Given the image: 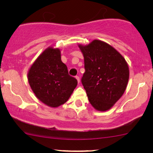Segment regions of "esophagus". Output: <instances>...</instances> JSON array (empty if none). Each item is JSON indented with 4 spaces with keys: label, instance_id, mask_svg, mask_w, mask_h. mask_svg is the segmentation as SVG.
I'll list each match as a JSON object with an SVG mask.
<instances>
[{
    "label": "esophagus",
    "instance_id": "esophagus-1",
    "mask_svg": "<svg viewBox=\"0 0 153 153\" xmlns=\"http://www.w3.org/2000/svg\"><path fill=\"white\" fill-rule=\"evenodd\" d=\"M75 78H76V79L77 80V81H78V83L80 82V79H79V76H75Z\"/></svg>",
    "mask_w": 153,
    "mask_h": 153
}]
</instances>
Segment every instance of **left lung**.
<instances>
[{
  "instance_id": "obj_1",
  "label": "left lung",
  "mask_w": 153,
  "mask_h": 153,
  "mask_svg": "<svg viewBox=\"0 0 153 153\" xmlns=\"http://www.w3.org/2000/svg\"><path fill=\"white\" fill-rule=\"evenodd\" d=\"M79 47L84 57L81 83L90 103L98 111L110 109L126 89L129 75L127 63L119 52L102 41L95 39Z\"/></svg>"
}]
</instances>
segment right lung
<instances>
[{
  "mask_svg": "<svg viewBox=\"0 0 153 153\" xmlns=\"http://www.w3.org/2000/svg\"><path fill=\"white\" fill-rule=\"evenodd\" d=\"M28 79L36 97L51 107H58L68 101L77 85L61 61L60 51L49 47L35 60L29 70Z\"/></svg>",
  "mask_w": 153,
  "mask_h": 153,
  "instance_id": "obj_1",
  "label": "right lung"
}]
</instances>
